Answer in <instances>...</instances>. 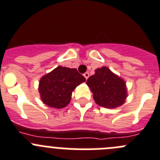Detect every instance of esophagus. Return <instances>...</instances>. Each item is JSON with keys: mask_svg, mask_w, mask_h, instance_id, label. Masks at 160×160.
Listing matches in <instances>:
<instances>
[{"mask_svg": "<svg viewBox=\"0 0 160 160\" xmlns=\"http://www.w3.org/2000/svg\"><path fill=\"white\" fill-rule=\"evenodd\" d=\"M83 75H84V77L86 78V80H87V79H88V78L89 77V73H88V72H86V73H85L84 74H83Z\"/></svg>", "mask_w": 160, "mask_h": 160, "instance_id": "esophagus-1", "label": "esophagus"}]
</instances>
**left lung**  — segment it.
<instances>
[{"mask_svg":"<svg viewBox=\"0 0 160 160\" xmlns=\"http://www.w3.org/2000/svg\"><path fill=\"white\" fill-rule=\"evenodd\" d=\"M86 84L93 93L96 103L102 107L117 108L121 106L127 98L124 81L106 67L96 70L95 74L87 79Z\"/></svg>","mask_w":160,"mask_h":160,"instance_id":"8db88e82","label":"left lung"}]
</instances>
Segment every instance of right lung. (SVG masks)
<instances>
[{
  "label": "right lung",
  "mask_w": 160,
  "mask_h": 160,
  "mask_svg": "<svg viewBox=\"0 0 160 160\" xmlns=\"http://www.w3.org/2000/svg\"><path fill=\"white\" fill-rule=\"evenodd\" d=\"M86 78L75 68L59 66L43 76L39 82L42 101L55 108H62L69 104L72 91Z\"/></svg>",
  "instance_id": "add662e5"
}]
</instances>
